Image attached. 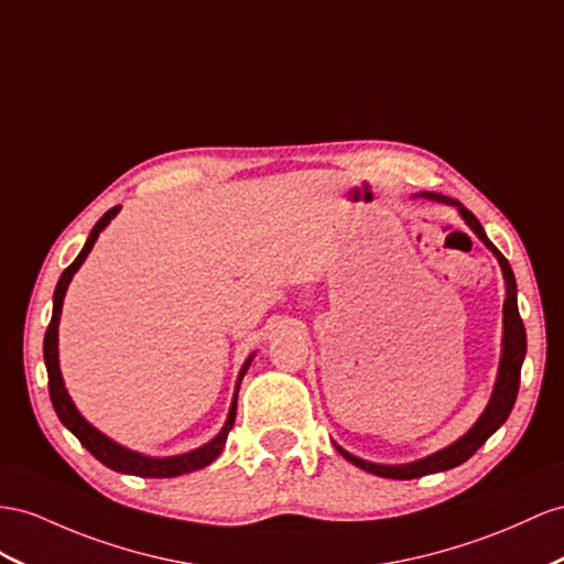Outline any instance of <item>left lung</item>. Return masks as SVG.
<instances>
[{
  "label": "left lung",
  "instance_id": "8db88e82",
  "mask_svg": "<svg viewBox=\"0 0 564 564\" xmlns=\"http://www.w3.org/2000/svg\"><path fill=\"white\" fill-rule=\"evenodd\" d=\"M422 197L457 207L462 219L467 221V226L474 230L476 236H479V240L486 245V248L498 257L502 276H505V295H508L502 305V355H500V367H498L494 395H490L484 414L476 420V424L465 433V436L455 441L453 445L443 447V451L433 453L424 459L410 462V465H377V462H367L362 457L350 455L348 451H343L340 445L334 443L336 451L345 459L352 462V465H357L359 469L383 476V479H416V476L445 471V469H453V467L462 465V462H467L510 416V412L514 408V400H517V391H519V373H522V362L527 355V330L522 324V316H519V310H517V283H514V273L510 269V262L500 254L496 245L488 240L479 219H476L469 209L462 207L457 199L438 195V193H422Z\"/></svg>",
  "mask_w": 564,
  "mask_h": 564
}]
</instances>
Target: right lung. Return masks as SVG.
I'll use <instances>...</instances> for the list:
<instances>
[{
    "mask_svg": "<svg viewBox=\"0 0 564 564\" xmlns=\"http://www.w3.org/2000/svg\"><path fill=\"white\" fill-rule=\"evenodd\" d=\"M119 214V207H111L102 219L95 224V228L90 230L88 240H85L80 254L74 259V264L66 267L59 283L54 288V307H52V322L47 326V334H45V365H47V379H50V398H52V405L56 416H59L62 424L74 433V436L80 441L83 447H88V451L102 462L105 467L113 469V471H121V474H133V476H148V479H169V476H181L187 471H195L212 465V462L221 455L226 438H228V431L234 429L236 422V402H238V388L240 381L245 377V371L250 369L252 357L245 359V365L240 369V377L236 383V393H234V402H230V410H228V420L224 424V429L219 431V436L212 438L209 443H205L197 451L191 453H183V455H173V457H148V455H140L128 451V447L113 443L111 438H107L105 433H99L90 422H85L80 412L76 410L74 400L68 398L66 388H64V379H62V369H59V316H62V305H64V295H66V288L74 279V273L80 269V264L85 262V257L90 254L93 245L97 240V236L102 234L105 226L113 219V216Z\"/></svg>",
    "mask_w": 564,
    "mask_h": 564,
    "instance_id": "1",
    "label": "right lung"
}]
</instances>
